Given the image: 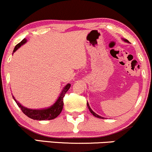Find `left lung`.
Returning a JSON list of instances; mask_svg holds the SVG:
<instances>
[{"label": "left lung", "mask_w": 152, "mask_h": 152, "mask_svg": "<svg viewBox=\"0 0 152 152\" xmlns=\"http://www.w3.org/2000/svg\"><path fill=\"white\" fill-rule=\"evenodd\" d=\"M122 40L123 41H124V42H127V43H129V41H127V39H124V38H122ZM87 107H88V108H89V111H90L91 113H92V114L94 116H95V117H97V118H100V119H104V117H102V116H99L98 114H97L96 113H95L93 111H92V109H91V108H90V106H89V103H87Z\"/></svg>", "instance_id": "1"}]
</instances>
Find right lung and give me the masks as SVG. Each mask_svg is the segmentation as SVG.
I'll return each mask as SVG.
<instances>
[{"label":"right lung","mask_w":152,"mask_h":152,"mask_svg":"<svg viewBox=\"0 0 152 152\" xmlns=\"http://www.w3.org/2000/svg\"><path fill=\"white\" fill-rule=\"evenodd\" d=\"M27 42V39L24 38L23 40L20 43H19L17 45H16V47H14V51H13V54L19 49L20 48L21 46L25 44ZM71 87V84H67L65 87H63V89H62L61 92H60V95L57 97V100L55 101V103H53L51 106L48 107V108H41V109H32V108H28L26 107L23 106V105L20 104L18 101L15 99V97L14 96L13 98L15 100L16 103L17 105L21 108L22 111L24 113L26 116H28V117L30 119H33L34 120H51V119H55L57 116L60 115L61 113L62 110L63 108V97L65 96V93L68 92V90Z\"/></svg>","instance_id":"add662e5"}]
</instances>
